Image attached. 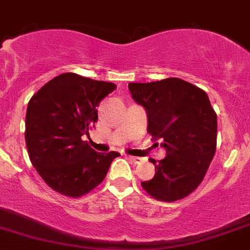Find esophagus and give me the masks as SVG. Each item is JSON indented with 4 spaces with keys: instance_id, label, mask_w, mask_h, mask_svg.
<instances>
[{
    "instance_id": "obj_1",
    "label": "esophagus",
    "mask_w": 250,
    "mask_h": 250,
    "mask_svg": "<svg viewBox=\"0 0 250 250\" xmlns=\"http://www.w3.org/2000/svg\"><path fill=\"white\" fill-rule=\"evenodd\" d=\"M127 159H128V160L132 161V163H135V164H140V163H142V161H143L142 158H137V156H130V155H128Z\"/></svg>"
}]
</instances>
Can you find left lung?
I'll use <instances>...</instances> for the list:
<instances>
[{
	"label": "left lung",
	"instance_id": "1",
	"mask_svg": "<svg viewBox=\"0 0 250 250\" xmlns=\"http://www.w3.org/2000/svg\"><path fill=\"white\" fill-rule=\"evenodd\" d=\"M133 101L146 109L148 133L161 140L166 156L155 174L142 182L156 200L173 202L188 196L202 182L217 146V114L207 94L179 78L128 83Z\"/></svg>",
	"mask_w": 250,
	"mask_h": 250
}]
</instances>
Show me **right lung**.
<instances>
[{"label":"right lung","instance_id":"add662e5","mask_svg":"<svg viewBox=\"0 0 250 250\" xmlns=\"http://www.w3.org/2000/svg\"><path fill=\"white\" fill-rule=\"evenodd\" d=\"M115 84L62 73L31 97L25 141L36 171L51 189L79 197L100 184L117 151L97 153L82 136L97 122V107Z\"/></svg>","mask_w":250,"mask_h":250}]
</instances>
